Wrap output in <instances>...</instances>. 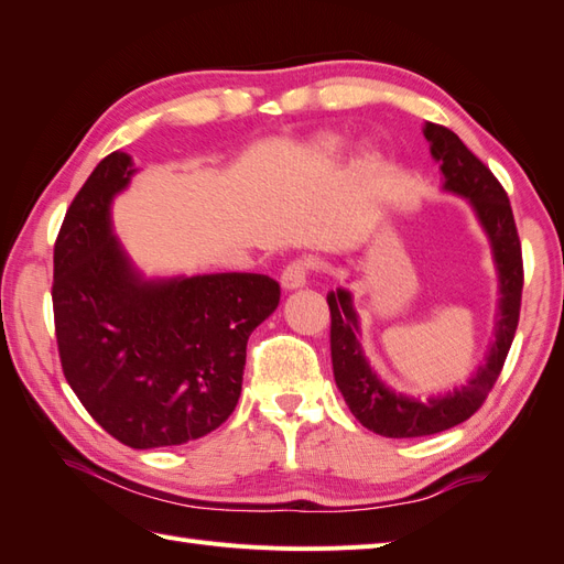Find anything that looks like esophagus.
<instances>
[{
	"mask_svg": "<svg viewBox=\"0 0 564 564\" xmlns=\"http://www.w3.org/2000/svg\"><path fill=\"white\" fill-rule=\"evenodd\" d=\"M311 268H314V262L306 260V258L292 260L290 265H286L280 274V282H282L284 290H299V286H304Z\"/></svg>",
	"mask_w": 564,
	"mask_h": 564,
	"instance_id": "obj_1",
	"label": "esophagus"
}]
</instances>
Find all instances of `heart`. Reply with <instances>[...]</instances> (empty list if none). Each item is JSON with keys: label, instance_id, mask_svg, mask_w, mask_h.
Masks as SVG:
<instances>
[{"label": "heart", "instance_id": "b5f03b06", "mask_svg": "<svg viewBox=\"0 0 564 564\" xmlns=\"http://www.w3.org/2000/svg\"><path fill=\"white\" fill-rule=\"evenodd\" d=\"M314 149L318 154H335V152H340V149H343V140H340V137H335V134H321L318 140L314 142Z\"/></svg>", "mask_w": 564, "mask_h": 564}]
</instances>
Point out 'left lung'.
<instances>
[{
    "label": "left lung",
    "instance_id": "8db88e82",
    "mask_svg": "<svg viewBox=\"0 0 564 564\" xmlns=\"http://www.w3.org/2000/svg\"><path fill=\"white\" fill-rule=\"evenodd\" d=\"M424 137L430 142L432 156L442 164L440 169L446 178L444 191L468 199L492 243L502 299H499L495 345L485 365L475 371L466 386L454 388V393L420 400L393 391L371 369L365 349L357 340L359 318L352 306V294L345 290L328 294L335 383L352 415L367 430L391 436V440H410V436L452 430L480 410L487 393L499 379L511 343H514L523 292L521 241L502 183L458 140V134L444 124L427 122Z\"/></svg>",
    "mask_w": 564,
    "mask_h": 564
}]
</instances>
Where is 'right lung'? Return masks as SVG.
<instances>
[{
    "label": "right lung",
    "mask_w": 564,
    "mask_h": 564,
    "mask_svg": "<svg viewBox=\"0 0 564 564\" xmlns=\"http://www.w3.org/2000/svg\"><path fill=\"white\" fill-rule=\"evenodd\" d=\"M134 173L108 154L55 241L53 311L65 379L86 412L130 448L215 432L241 395L246 345L280 304L268 274L144 280L110 229V203Z\"/></svg>",
    "instance_id": "right-lung-1"
}]
</instances>
